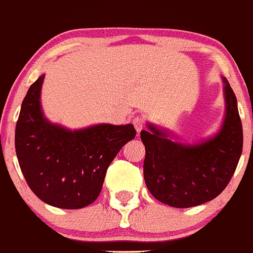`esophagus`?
<instances>
[{
  "label": "esophagus",
  "mask_w": 253,
  "mask_h": 253,
  "mask_svg": "<svg viewBox=\"0 0 253 253\" xmlns=\"http://www.w3.org/2000/svg\"><path fill=\"white\" fill-rule=\"evenodd\" d=\"M133 125L137 133H139L143 129V127H144V120H143V118H140V116H137V118L133 119Z\"/></svg>",
  "instance_id": "34e87169"
}]
</instances>
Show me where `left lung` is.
<instances>
[{
  "mask_svg": "<svg viewBox=\"0 0 253 253\" xmlns=\"http://www.w3.org/2000/svg\"><path fill=\"white\" fill-rule=\"evenodd\" d=\"M225 114L216 134L194 144L173 140L169 129L148 122L140 132L145 147L143 172L155 199L177 209L199 206L217 198L235 172L243 151V126L238 102L227 79Z\"/></svg>",
  "mask_w": 253,
  "mask_h": 253,
  "instance_id": "left-lung-1",
  "label": "left lung"
}]
</instances>
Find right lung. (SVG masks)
<instances>
[{"label": "right lung", "mask_w": 253, "mask_h": 253, "mask_svg": "<svg viewBox=\"0 0 253 253\" xmlns=\"http://www.w3.org/2000/svg\"><path fill=\"white\" fill-rule=\"evenodd\" d=\"M43 80L41 75L29 88L15 127L20 169L40 200L59 209H82L98 198L109 165L135 137V129L132 124L81 129L53 124L42 111Z\"/></svg>", "instance_id": "1"}]
</instances>
